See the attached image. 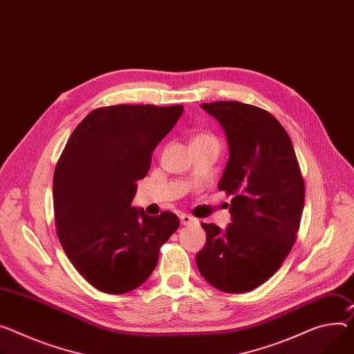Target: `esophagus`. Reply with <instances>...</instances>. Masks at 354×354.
<instances>
[{
    "instance_id": "1",
    "label": "esophagus",
    "mask_w": 354,
    "mask_h": 354,
    "mask_svg": "<svg viewBox=\"0 0 354 354\" xmlns=\"http://www.w3.org/2000/svg\"><path fill=\"white\" fill-rule=\"evenodd\" d=\"M180 221H181L183 225H189V224H196L197 223V220L194 218V216L188 215V214H181L180 215Z\"/></svg>"
}]
</instances>
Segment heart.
Wrapping results in <instances>:
<instances>
[{"label":"heart","mask_w":354,"mask_h":354,"mask_svg":"<svg viewBox=\"0 0 354 354\" xmlns=\"http://www.w3.org/2000/svg\"><path fill=\"white\" fill-rule=\"evenodd\" d=\"M196 139H214V138H212V136H209V134H198L197 138H194V140Z\"/></svg>","instance_id":"1"}]
</instances>
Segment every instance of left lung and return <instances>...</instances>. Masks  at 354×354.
<instances>
[{
	"label": "left lung",
	"instance_id": "1",
	"mask_svg": "<svg viewBox=\"0 0 354 354\" xmlns=\"http://www.w3.org/2000/svg\"><path fill=\"white\" fill-rule=\"evenodd\" d=\"M201 107L223 126L230 158L218 189L232 196V223L207 234L196 262L214 288L243 293L281 268L296 241L305 204L301 167L283 126L261 107L212 102Z\"/></svg>",
	"mask_w": 354,
	"mask_h": 354
}]
</instances>
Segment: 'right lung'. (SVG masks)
<instances>
[{"instance_id": "obj_1", "label": "right lung", "mask_w": 354, "mask_h": 354, "mask_svg": "<svg viewBox=\"0 0 354 354\" xmlns=\"http://www.w3.org/2000/svg\"><path fill=\"white\" fill-rule=\"evenodd\" d=\"M184 107L118 104L80 122L53 173V212L61 245L92 286L122 295L151 275L158 252L180 227L178 216L131 207L151 153Z\"/></svg>"}]
</instances>
